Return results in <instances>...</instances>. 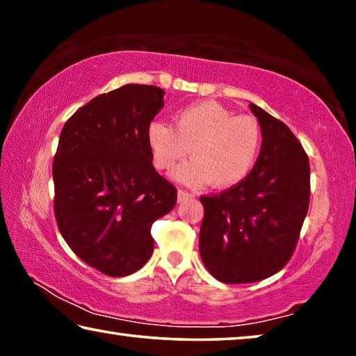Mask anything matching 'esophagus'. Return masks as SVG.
Instances as JSON below:
<instances>
[{"label":"esophagus","mask_w":356,"mask_h":356,"mask_svg":"<svg viewBox=\"0 0 356 356\" xmlns=\"http://www.w3.org/2000/svg\"><path fill=\"white\" fill-rule=\"evenodd\" d=\"M193 197H195V195H193V193H190V191H185V190H179L177 191V201L179 202L193 200Z\"/></svg>","instance_id":"esophagus-1"}]
</instances>
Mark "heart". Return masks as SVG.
<instances>
[{
	"label": "heart",
	"instance_id": "heart-1",
	"mask_svg": "<svg viewBox=\"0 0 356 356\" xmlns=\"http://www.w3.org/2000/svg\"><path fill=\"white\" fill-rule=\"evenodd\" d=\"M147 143L160 171H172L191 152L193 160L176 171L180 182L229 188L243 182L256 168L262 130L254 118L234 116L218 102L204 100L174 114V127L152 120Z\"/></svg>",
	"mask_w": 356,
	"mask_h": 356
}]
</instances>
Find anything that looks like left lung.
Here are the masks:
<instances>
[{"instance_id":"obj_1","label":"left lung","mask_w":356,"mask_h":356,"mask_svg":"<svg viewBox=\"0 0 356 356\" xmlns=\"http://www.w3.org/2000/svg\"><path fill=\"white\" fill-rule=\"evenodd\" d=\"M250 108L262 130L256 168L243 182L200 197L202 262L226 284L278 273L293 254L309 207V159L301 143L282 120Z\"/></svg>"}]
</instances>
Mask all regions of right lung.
Here are the masks:
<instances>
[{
  "label": "right lung",
  "instance_id": "obj_1",
  "mask_svg": "<svg viewBox=\"0 0 356 356\" xmlns=\"http://www.w3.org/2000/svg\"><path fill=\"white\" fill-rule=\"evenodd\" d=\"M163 95L149 84L100 94L72 114L59 136L53 160L59 232L83 262L108 276L131 275L149 261L150 227L177 202L147 143Z\"/></svg>",
  "mask_w": 356,
  "mask_h": 356
}]
</instances>
